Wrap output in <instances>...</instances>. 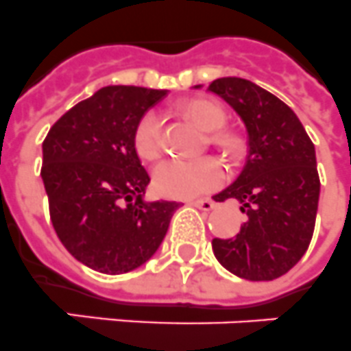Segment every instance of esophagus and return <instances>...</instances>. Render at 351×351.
I'll use <instances>...</instances> for the list:
<instances>
[{
  "label": "esophagus",
  "mask_w": 351,
  "mask_h": 351,
  "mask_svg": "<svg viewBox=\"0 0 351 351\" xmlns=\"http://www.w3.org/2000/svg\"><path fill=\"white\" fill-rule=\"evenodd\" d=\"M191 205L202 208V210H212V208L216 207V203L212 202V199H191Z\"/></svg>",
  "instance_id": "34e87169"
}]
</instances>
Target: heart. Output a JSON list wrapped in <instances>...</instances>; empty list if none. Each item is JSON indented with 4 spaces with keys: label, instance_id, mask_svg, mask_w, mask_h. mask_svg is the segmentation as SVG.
I'll use <instances>...</instances> for the list:
<instances>
[{
    "label": "heart",
    "instance_id": "1",
    "mask_svg": "<svg viewBox=\"0 0 351 351\" xmlns=\"http://www.w3.org/2000/svg\"><path fill=\"white\" fill-rule=\"evenodd\" d=\"M182 114L203 130L210 132L208 141L230 157L237 158L246 149L244 135L223 128L226 110L208 98H193L182 103ZM134 146L146 162H157L164 153V121L160 112L148 110L139 117L134 128ZM158 193L171 198H193L225 184L226 167L217 157H202L196 160H166L153 173Z\"/></svg>",
    "mask_w": 351,
    "mask_h": 351
}]
</instances>
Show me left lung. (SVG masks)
Listing matches in <instances>:
<instances>
[{
	"mask_svg": "<svg viewBox=\"0 0 351 351\" xmlns=\"http://www.w3.org/2000/svg\"><path fill=\"white\" fill-rule=\"evenodd\" d=\"M208 90L230 103L248 132V160L216 202L237 199L246 216L232 239H212L221 266L244 280H275L298 264L316 225V149L293 110L258 85L219 78Z\"/></svg>",
	"mask_w": 351,
	"mask_h": 351,
	"instance_id": "8db88e82",
	"label": "left lung"
}]
</instances>
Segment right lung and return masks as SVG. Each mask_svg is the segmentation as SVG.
<instances>
[{
    "label": "right lung",
    "mask_w": 351,
    "mask_h": 351,
    "mask_svg": "<svg viewBox=\"0 0 351 351\" xmlns=\"http://www.w3.org/2000/svg\"><path fill=\"white\" fill-rule=\"evenodd\" d=\"M167 90L110 85L76 103L43 143L49 217L64 248L107 275L126 273L157 252L176 202H144L148 171L134 128Z\"/></svg>",
    "instance_id": "add662e5"
}]
</instances>
